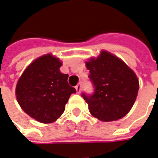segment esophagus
I'll use <instances>...</instances> for the list:
<instances>
[{"instance_id": "34e87169", "label": "esophagus", "mask_w": 158, "mask_h": 158, "mask_svg": "<svg viewBox=\"0 0 158 158\" xmlns=\"http://www.w3.org/2000/svg\"><path fill=\"white\" fill-rule=\"evenodd\" d=\"M75 88H76V92L78 93H80V92H81V83L79 84V85H77Z\"/></svg>"}]
</instances>
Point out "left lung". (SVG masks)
I'll return each instance as SVG.
<instances>
[{
  "instance_id": "8db88e82",
  "label": "left lung",
  "mask_w": 158,
  "mask_h": 158,
  "mask_svg": "<svg viewBox=\"0 0 158 158\" xmlns=\"http://www.w3.org/2000/svg\"><path fill=\"white\" fill-rule=\"evenodd\" d=\"M94 92L82 93L91 114L110 122L122 118L135 103L139 89L137 75L118 57L102 51L97 59L85 62Z\"/></svg>"
}]
</instances>
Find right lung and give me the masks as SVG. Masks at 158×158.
<instances>
[{
  "label": "right lung",
  "mask_w": 158,
  "mask_h": 158,
  "mask_svg": "<svg viewBox=\"0 0 158 158\" xmlns=\"http://www.w3.org/2000/svg\"><path fill=\"white\" fill-rule=\"evenodd\" d=\"M60 60L46 54L30 64L17 82V101L27 115L40 123L56 121L76 89L67 82L68 74L61 73Z\"/></svg>",
  "instance_id": "right-lung-1"
}]
</instances>
